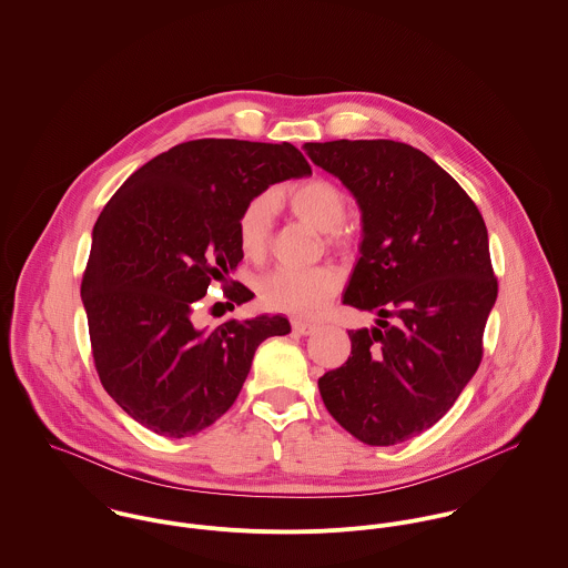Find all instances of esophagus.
Segmentation results:
<instances>
[{
	"instance_id": "obj_1",
	"label": "esophagus",
	"mask_w": 568,
	"mask_h": 568,
	"mask_svg": "<svg viewBox=\"0 0 568 568\" xmlns=\"http://www.w3.org/2000/svg\"><path fill=\"white\" fill-rule=\"evenodd\" d=\"M292 328H294V333H298V335H312L315 328H317V324L310 322V320L294 317V320H292Z\"/></svg>"
}]
</instances>
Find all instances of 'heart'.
Returning <instances> with one entry per match:
<instances>
[{
	"label": "heart",
	"mask_w": 568,
	"mask_h": 568,
	"mask_svg": "<svg viewBox=\"0 0 568 568\" xmlns=\"http://www.w3.org/2000/svg\"><path fill=\"white\" fill-rule=\"evenodd\" d=\"M276 200L287 204L290 211L326 233L328 246L337 251H351L355 240L344 229L348 215V195L342 187L326 179H312L290 190L278 191ZM272 231V206L265 197L251 200L237 217V242L246 258L258 261L267 253ZM342 287V274L333 265L315 267H278L270 272L261 285V303L272 312L283 314L315 315Z\"/></svg>",
	"instance_id": "b5f03b06"
}]
</instances>
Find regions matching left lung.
<instances>
[{"label": "left lung", "mask_w": 568, "mask_h": 568, "mask_svg": "<svg viewBox=\"0 0 568 568\" xmlns=\"http://www.w3.org/2000/svg\"><path fill=\"white\" fill-rule=\"evenodd\" d=\"M364 215L344 305L377 315L348 331L351 357L317 378L328 414L357 440H409L453 407L484 357L497 301L486 222L459 183L392 139L305 143Z\"/></svg>", "instance_id": "1"}]
</instances>
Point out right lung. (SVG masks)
<instances>
[{
  "label": "right lung",
  "instance_id": "1",
  "mask_svg": "<svg viewBox=\"0 0 568 568\" xmlns=\"http://www.w3.org/2000/svg\"><path fill=\"white\" fill-rule=\"evenodd\" d=\"M292 143L193 139L141 165L93 226L82 274L91 355L104 389L150 432L190 438L242 392L256 346L283 315L193 324L211 281L233 310L254 294L229 278L244 253L237 217L261 191L310 176Z\"/></svg>",
  "mask_w": 568,
  "mask_h": 568
}]
</instances>
